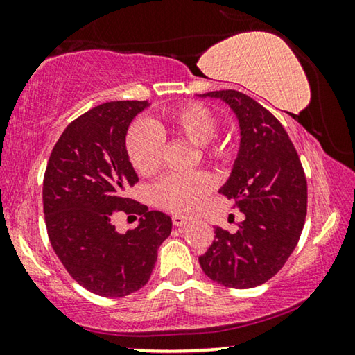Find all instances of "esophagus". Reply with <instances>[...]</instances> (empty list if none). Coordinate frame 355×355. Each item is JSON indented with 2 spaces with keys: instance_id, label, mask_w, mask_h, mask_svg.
<instances>
[{
  "instance_id": "1",
  "label": "esophagus",
  "mask_w": 355,
  "mask_h": 355,
  "mask_svg": "<svg viewBox=\"0 0 355 355\" xmlns=\"http://www.w3.org/2000/svg\"><path fill=\"white\" fill-rule=\"evenodd\" d=\"M192 218L191 216H184V215H174L173 216V225L174 226H184L187 223H191Z\"/></svg>"
}]
</instances>
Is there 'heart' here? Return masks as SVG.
Instances as JSON below:
<instances>
[{
  "label": "heart",
  "instance_id": "obj_1",
  "mask_svg": "<svg viewBox=\"0 0 355 355\" xmlns=\"http://www.w3.org/2000/svg\"><path fill=\"white\" fill-rule=\"evenodd\" d=\"M216 114L198 101H184L164 111L162 121L150 125L144 121L134 123L125 135V152L132 168L142 176H153L163 164V137L169 132L193 145H198L207 162L227 164L236 155V144L230 135L218 134ZM215 187L210 174H168L153 187V198L166 210L186 213L200 205Z\"/></svg>",
  "mask_w": 355,
  "mask_h": 355
}]
</instances>
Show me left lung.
<instances>
[{"instance_id":"obj_1","label":"left lung","mask_w":355,"mask_h":355,"mask_svg":"<svg viewBox=\"0 0 355 355\" xmlns=\"http://www.w3.org/2000/svg\"><path fill=\"white\" fill-rule=\"evenodd\" d=\"M202 96L223 98L239 119V155L220 192L245 220L236 232L216 227V239L198 261L208 278L226 288H255L273 278L297 245L307 179L288 132L265 106L237 90Z\"/></svg>"}]
</instances>
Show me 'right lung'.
<instances>
[{
  "instance_id": "add662e5",
  "label": "right lung",
  "mask_w": 355,
  "mask_h": 355,
  "mask_svg": "<svg viewBox=\"0 0 355 355\" xmlns=\"http://www.w3.org/2000/svg\"><path fill=\"white\" fill-rule=\"evenodd\" d=\"M147 101H110L64 129L43 176V213L51 247L72 278L101 297H124L147 284L157 250L171 234L162 211L130 200L139 182L125 152V134ZM118 212L139 214L137 228L119 235Z\"/></svg>"
}]
</instances>
